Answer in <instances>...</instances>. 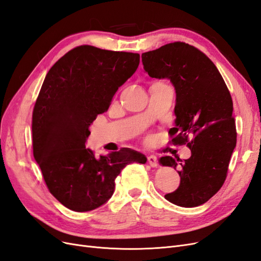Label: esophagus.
<instances>
[{"mask_svg": "<svg viewBox=\"0 0 261 261\" xmlns=\"http://www.w3.org/2000/svg\"><path fill=\"white\" fill-rule=\"evenodd\" d=\"M148 163L150 164V167L156 168L158 167V159L155 155H148Z\"/></svg>", "mask_w": 261, "mask_h": 261, "instance_id": "1", "label": "esophagus"}]
</instances>
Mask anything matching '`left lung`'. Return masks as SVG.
I'll use <instances>...</instances> for the list:
<instances>
[{
	"instance_id": "obj_1",
	"label": "left lung",
	"mask_w": 261,
	"mask_h": 261,
	"mask_svg": "<svg viewBox=\"0 0 261 261\" xmlns=\"http://www.w3.org/2000/svg\"><path fill=\"white\" fill-rule=\"evenodd\" d=\"M145 72L169 80L175 89V126L172 144L185 145L192 155L160 158L180 176L175 192L164 197L184 208L207 202L222 187L236 146V128L230 91L211 60L195 46L173 42L141 54Z\"/></svg>"
}]
</instances>
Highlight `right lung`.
Listing matches in <instances>:
<instances>
[{
    "label": "right lung",
    "instance_id": "add662e5",
    "mask_svg": "<svg viewBox=\"0 0 261 261\" xmlns=\"http://www.w3.org/2000/svg\"><path fill=\"white\" fill-rule=\"evenodd\" d=\"M139 65V54L81 45L50 68L33 112L34 156L50 193L86 212L111 198L126 165L147 158L129 148L96 158L85 144L89 126L108 111L117 89Z\"/></svg>",
    "mask_w": 261,
    "mask_h": 261
}]
</instances>
